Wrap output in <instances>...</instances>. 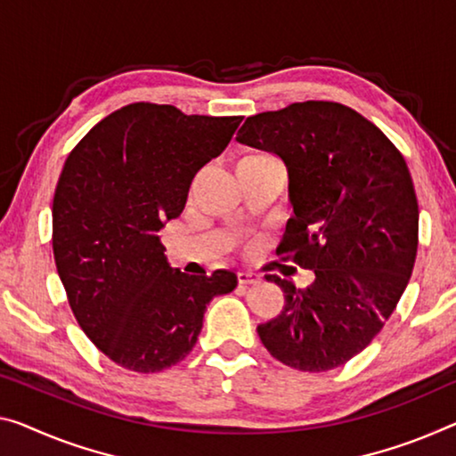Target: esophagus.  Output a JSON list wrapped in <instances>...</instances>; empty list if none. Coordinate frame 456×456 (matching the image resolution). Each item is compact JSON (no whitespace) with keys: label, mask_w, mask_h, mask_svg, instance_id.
Listing matches in <instances>:
<instances>
[{"label":"esophagus","mask_w":456,"mask_h":456,"mask_svg":"<svg viewBox=\"0 0 456 456\" xmlns=\"http://www.w3.org/2000/svg\"><path fill=\"white\" fill-rule=\"evenodd\" d=\"M255 283H258V277L256 275H252V273H247V271L238 273V285H240V287L255 285Z\"/></svg>","instance_id":"obj_1"}]
</instances>
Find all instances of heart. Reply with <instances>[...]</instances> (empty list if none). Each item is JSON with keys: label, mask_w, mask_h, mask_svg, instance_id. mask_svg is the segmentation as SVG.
Returning a JSON list of instances; mask_svg holds the SVG:
<instances>
[{"label": "heart", "mask_w": 456, "mask_h": 456, "mask_svg": "<svg viewBox=\"0 0 456 456\" xmlns=\"http://www.w3.org/2000/svg\"><path fill=\"white\" fill-rule=\"evenodd\" d=\"M265 163H275V160L269 157H248L247 160H242L240 167H255V165H265ZM240 167H238V169H240Z\"/></svg>", "instance_id": "1"}]
</instances>
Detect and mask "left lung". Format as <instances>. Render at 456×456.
Wrapping results in <instances>:
<instances>
[{
  "mask_svg": "<svg viewBox=\"0 0 456 456\" xmlns=\"http://www.w3.org/2000/svg\"><path fill=\"white\" fill-rule=\"evenodd\" d=\"M236 140L283 160L293 216L277 255L314 273L297 289L277 275L285 305L256 328L283 365H345L394 314L414 271L418 200L394 142L334 102L291 103L247 118Z\"/></svg>",
  "mask_w": 456,
  "mask_h": 456,
  "instance_id": "left-lung-1",
  "label": "left lung"
}]
</instances>
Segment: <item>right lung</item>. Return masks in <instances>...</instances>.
Returning a JSON list of instances; mask_svg holds the SVG:
<instances>
[{"mask_svg": "<svg viewBox=\"0 0 456 456\" xmlns=\"http://www.w3.org/2000/svg\"><path fill=\"white\" fill-rule=\"evenodd\" d=\"M240 122L130 103L67 157L53 200L54 263L83 332L124 369L157 373L183 361L206 305L236 287L232 271L173 269L159 232L183 212L195 173Z\"/></svg>", "mask_w": 456, "mask_h": 456, "instance_id": "add662e5", "label": "right lung"}]
</instances>
